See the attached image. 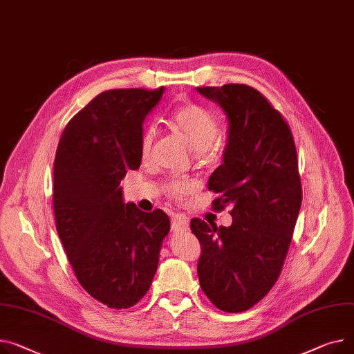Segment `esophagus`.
<instances>
[{
	"label": "esophagus",
	"instance_id": "esophagus-1",
	"mask_svg": "<svg viewBox=\"0 0 354 354\" xmlns=\"http://www.w3.org/2000/svg\"><path fill=\"white\" fill-rule=\"evenodd\" d=\"M189 229V219L182 214H176L172 216V230L174 232H185Z\"/></svg>",
	"mask_w": 354,
	"mask_h": 354
}]
</instances>
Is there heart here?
I'll return each instance as SVG.
<instances>
[{
	"label": "heart",
	"mask_w": 354,
	"mask_h": 354,
	"mask_svg": "<svg viewBox=\"0 0 354 354\" xmlns=\"http://www.w3.org/2000/svg\"><path fill=\"white\" fill-rule=\"evenodd\" d=\"M172 129L179 133L195 151H219L222 142L218 138L219 124L215 115L206 108L189 102L179 106L171 118ZM156 129L149 127L140 138V156L148 159L153 151ZM194 189V183L187 180H172L167 185V194L174 199H183Z\"/></svg>",
	"instance_id": "1"
}]
</instances>
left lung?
<instances>
[{
  "label": "left lung",
  "instance_id": "left-lung-1",
  "mask_svg": "<svg viewBox=\"0 0 354 354\" xmlns=\"http://www.w3.org/2000/svg\"><path fill=\"white\" fill-rule=\"evenodd\" d=\"M226 113L222 163L207 180L230 206L232 225L191 221L202 246L198 263L203 293L218 309H250L273 288L292 242L301 205L297 155L289 125L261 92L243 84L196 88Z\"/></svg>",
  "mask_w": 354,
  "mask_h": 354
}]
</instances>
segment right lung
I'll list each match as a JSON object with an SVG mask.
<instances>
[{
  "label": "right lung",
  "instance_id": "1",
  "mask_svg": "<svg viewBox=\"0 0 354 354\" xmlns=\"http://www.w3.org/2000/svg\"><path fill=\"white\" fill-rule=\"evenodd\" d=\"M156 91L100 93L65 127L54 162L57 232L81 286L109 309H128L151 288L171 223L125 202L121 180L140 167L145 118Z\"/></svg>",
  "mask_w": 354,
  "mask_h": 354
}]
</instances>
